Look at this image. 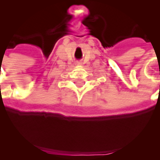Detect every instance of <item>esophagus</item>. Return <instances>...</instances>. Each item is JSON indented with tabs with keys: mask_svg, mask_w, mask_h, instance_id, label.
Returning a JSON list of instances; mask_svg holds the SVG:
<instances>
[{
	"mask_svg": "<svg viewBox=\"0 0 160 160\" xmlns=\"http://www.w3.org/2000/svg\"><path fill=\"white\" fill-rule=\"evenodd\" d=\"M76 65H81V63H80V62H77V63H76Z\"/></svg>",
	"mask_w": 160,
	"mask_h": 160,
	"instance_id": "esophagus-1",
	"label": "esophagus"
}]
</instances>
